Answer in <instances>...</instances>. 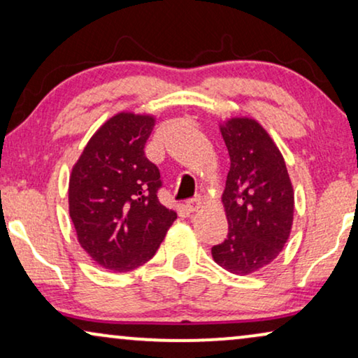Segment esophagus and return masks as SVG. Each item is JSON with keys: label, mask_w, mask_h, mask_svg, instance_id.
<instances>
[{"label": "esophagus", "mask_w": 358, "mask_h": 358, "mask_svg": "<svg viewBox=\"0 0 358 358\" xmlns=\"http://www.w3.org/2000/svg\"><path fill=\"white\" fill-rule=\"evenodd\" d=\"M202 207V199L200 197H195V199H190L185 202V208L189 210V212H197V210Z\"/></svg>", "instance_id": "1"}]
</instances>
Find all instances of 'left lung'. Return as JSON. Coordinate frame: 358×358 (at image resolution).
<instances>
[{"label": "left lung", "mask_w": 358, "mask_h": 358, "mask_svg": "<svg viewBox=\"0 0 358 358\" xmlns=\"http://www.w3.org/2000/svg\"><path fill=\"white\" fill-rule=\"evenodd\" d=\"M222 135L231 161L223 192L228 234L212 256L228 272L248 275L268 266L285 246L293 187L282 153L256 120H228Z\"/></svg>", "instance_id": "1"}]
</instances>
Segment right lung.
Returning a JSON list of instances; mask_svg holds the SVG:
<instances>
[{
  "label": "right lung",
  "mask_w": 358,
  "mask_h": 358,
  "mask_svg": "<svg viewBox=\"0 0 358 358\" xmlns=\"http://www.w3.org/2000/svg\"><path fill=\"white\" fill-rule=\"evenodd\" d=\"M155 119L117 114L86 145L70 178V217L92 261L129 272L158 251L176 212L158 199L163 180L145 156Z\"/></svg>",
  "instance_id": "1"
}]
</instances>
